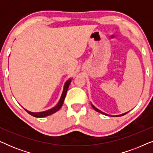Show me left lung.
Instances as JSON below:
<instances>
[{
	"mask_svg": "<svg viewBox=\"0 0 153 153\" xmlns=\"http://www.w3.org/2000/svg\"><path fill=\"white\" fill-rule=\"evenodd\" d=\"M91 105H92V106H93V108H94V109H95V110L96 111L99 112V113H100V114H104V115H106V116H107V114H105V113H104V112L101 111L99 110V109H98V108H96L95 106H93V104H91ZM127 114V113H125V114H121V115H118V116H124V115H125V114Z\"/></svg>",
	"mask_w": 153,
	"mask_h": 153,
	"instance_id": "1",
	"label": "left lung"
}]
</instances>
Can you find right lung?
Listing matches in <instances>:
<instances>
[{
  "mask_svg": "<svg viewBox=\"0 0 153 153\" xmlns=\"http://www.w3.org/2000/svg\"><path fill=\"white\" fill-rule=\"evenodd\" d=\"M71 81H72L71 79H69V80L66 81L65 84V85H64V89H63V91H62V93L61 97H60V101L58 102L57 105H56V106H54L53 108H52L49 110L46 111L39 112V113L30 112V111H27L26 109H25L26 110V111H27V113H28V114L31 115V116L36 117V118H43V117L49 116V115H51V114H54L55 112L58 111L59 110L60 108H61V106H62V104H63L64 100H65V96L67 94V91H68L69 85H70V83H71Z\"/></svg>",
  "mask_w": 153,
  "mask_h": 153,
  "instance_id": "obj_1",
  "label": "right lung"
}]
</instances>
